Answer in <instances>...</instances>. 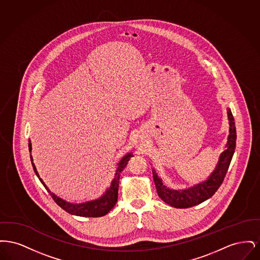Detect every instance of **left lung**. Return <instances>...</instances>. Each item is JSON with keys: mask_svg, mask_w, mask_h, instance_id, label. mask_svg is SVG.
<instances>
[{"mask_svg": "<svg viewBox=\"0 0 260 260\" xmlns=\"http://www.w3.org/2000/svg\"><path fill=\"white\" fill-rule=\"evenodd\" d=\"M227 115L229 121V136L227 138L225 150L220 154L214 170L206 180L188 188L174 190L166 185L158 173H156L155 169H153V178L158 195L166 204L177 209H186L197 206L212 197V195L222 184L235 152L237 138L235 122L230 108L227 109Z\"/></svg>", "mask_w": 260, "mask_h": 260, "instance_id": "8db88e82", "label": "left lung"}]
</instances>
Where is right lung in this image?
<instances>
[{
	"label": "right lung",
	"mask_w": 260,
	"mask_h": 260,
	"mask_svg": "<svg viewBox=\"0 0 260 260\" xmlns=\"http://www.w3.org/2000/svg\"><path fill=\"white\" fill-rule=\"evenodd\" d=\"M29 151H32V144L29 140ZM133 153H127L121 159V161L117 164V168L114 174V178L110 183V186L105 190V192L98 199L87 201L84 203L74 204L67 202L65 200L57 197L54 193H52L49 189V187L45 184L43 179L40 177L37 172V169L33 162V157L30 154V159L32 162V167L34 169V172L36 173L38 178L42 182V184L47 189V191L50 193V196L54 200V202L65 211H67L70 214L77 215V216H83V217H100L107 214L110 210L114 208V206L117 203L118 200V191H119V182H120V174L123 172L124 167L127 165V161H129L131 157H133Z\"/></svg>",
	"instance_id": "obj_1"
}]
</instances>
